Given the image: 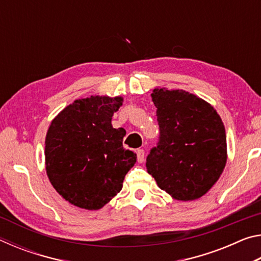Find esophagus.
I'll use <instances>...</instances> for the list:
<instances>
[{
    "instance_id": "34e87169",
    "label": "esophagus",
    "mask_w": 261,
    "mask_h": 261,
    "mask_svg": "<svg viewBox=\"0 0 261 261\" xmlns=\"http://www.w3.org/2000/svg\"><path fill=\"white\" fill-rule=\"evenodd\" d=\"M144 159H145L144 149H138V151H137V160H138L139 163H141L144 161Z\"/></svg>"
}]
</instances>
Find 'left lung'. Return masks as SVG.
<instances>
[{
    "label": "left lung",
    "instance_id": "1",
    "mask_svg": "<svg viewBox=\"0 0 261 261\" xmlns=\"http://www.w3.org/2000/svg\"><path fill=\"white\" fill-rule=\"evenodd\" d=\"M151 96L160 136L146 159L148 174L174 199H198L226 166L222 120L208 102L183 90L154 88Z\"/></svg>",
    "mask_w": 261,
    "mask_h": 261
}]
</instances>
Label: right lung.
Segmentation results:
<instances>
[{"label":"right lung","instance_id":"right-lung-1","mask_svg":"<svg viewBox=\"0 0 261 261\" xmlns=\"http://www.w3.org/2000/svg\"><path fill=\"white\" fill-rule=\"evenodd\" d=\"M123 98L90 96L65 107L51 121L45 141L46 170L65 200L85 210H99L121 191L137 161L123 148V127L112 117Z\"/></svg>","mask_w":261,"mask_h":261}]
</instances>
